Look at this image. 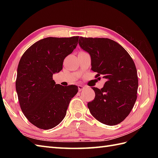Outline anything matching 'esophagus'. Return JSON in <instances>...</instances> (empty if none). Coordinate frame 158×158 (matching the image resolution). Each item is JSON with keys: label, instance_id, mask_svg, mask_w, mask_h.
<instances>
[{"label": "esophagus", "instance_id": "34e87169", "mask_svg": "<svg viewBox=\"0 0 158 158\" xmlns=\"http://www.w3.org/2000/svg\"><path fill=\"white\" fill-rule=\"evenodd\" d=\"M78 88H79V92H81L83 89H85V87L83 86L82 85H78Z\"/></svg>", "mask_w": 158, "mask_h": 158}]
</instances>
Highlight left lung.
<instances>
[{
  "label": "left lung",
  "instance_id": "8db88e82",
  "mask_svg": "<svg viewBox=\"0 0 158 158\" xmlns=\"http://www.w3.org/2000/svg\"><path fill=\"white\" fill-rule=\"evenodd\" d=\"M79 44L91 57L92 70L98 73L96 77L106 79L102 89L92 88L95 98L88 103L89 111L100 122L117 125L129 115L136 100L139 81L135 62L111 39L81 36Z\"/></svg>",
  "mask_w": 158,
  "mask_h": 158
}]
</instances>
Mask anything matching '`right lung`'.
Segmentation results:
<instances>
[{"instance_id": "1", "label": "right lung", "mask_w": 158, "mask_h": 158, "mask_svg": "<svg viewBox=\"0 0 158 158\" xmlns=\"http://www.w3.org/2000/svg\"><path fill=\"white\" fill-rule=\"evenodd\" d=\"M79 36L45 38L30 47L19 60L15 88L20 107L39 128L58 126L78 92L77 86L56 84L52 78L62 70L64 60L76 48Z\"/></svg>"}]
</instances>
